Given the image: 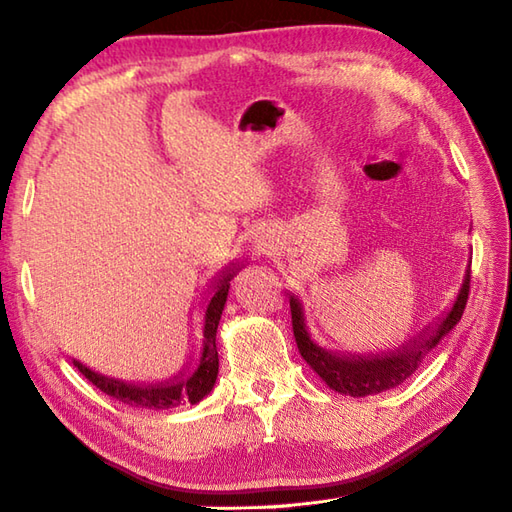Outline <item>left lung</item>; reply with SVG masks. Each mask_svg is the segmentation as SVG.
I'll list each match as a JSON object with an SVG mask.
<instances>
[{
	"label": "left lung",
	"instance_id": "8db88e82",
	"mask_svg": "<svg viewBox=\"0 0 512 512\" xmlns=\"http://www.w3.org/2000/svg\"><path fill=\"white\" fill-rule=\"evenodd\" d=\"M469 283H471V268L467 277L462 281L458 299L454 301L449 314L436 325V329H425L419 338L410 340L403 347L388 351L382 355H338L320 349L310 338L305 329L303 307L301 303L290 296V312H292V331L296 347L303 355V360L310 364L314 371L323 377V382L336 392L351 397H366L373 392H384L406 382V379L417 371L423 364L425 355L430 353L443 336L458 325L462 312L467 307L469 299Z\"/></svg>",
	"mask_w": 512,
	"mask_h": 512
}]
</instances>
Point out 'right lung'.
I'll list each match as a JSON object with an SVG mask.
<instances>
[{
    "label": "right lung",
    "mask_w": 512,
    "mask_h": 512,
    "mask_svg": "<svg viewBox=\"0 0 512 512\" xmlns=\"http://www.w3.org/2000/svg\"><path fill=\"white\" fill-rule=\"evenodd\" d=\"M233 275L235 272L224 270L220 279L216 281V285H213L216 292H213L211 301L207 305L205 331H202V334H205V344H202L200 362L192 375L178 373L174 379H168V382L135 386V384L117 382V379H113V377L98 375L95 371H91V368L82 366L78 360H74L78 371L85 375L95 388H100L109 397L126 403V406H133V408L168 410V408L183 406V403H198L202 397L209 395L213 384H216V377H218L216 331H218L224 303H227V294H229V285H231L229 281Z\"/></svg>",
    "instance_id": "add662e5"
}]
</instances>
